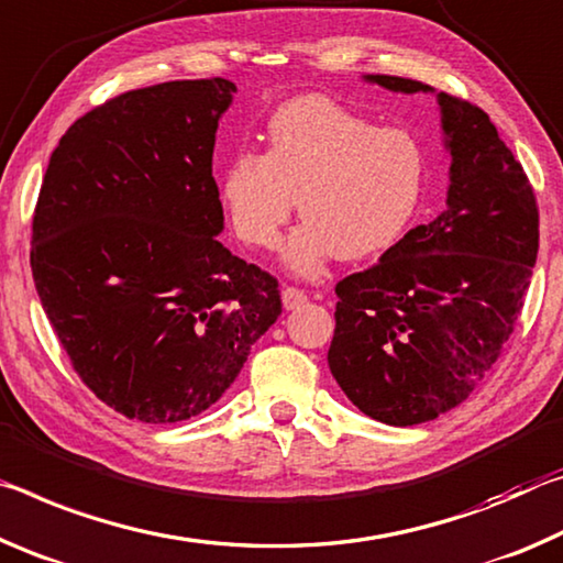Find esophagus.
Listing matches in <instances>:
<instances>
[{"label":"esophagus","mask_w":563,"mask_h":563,"mask_svg":"<svg viewBox=\"0 0 563 563\" xmlns=\"http://www.w3.org/2000/svg\"><path fill=\"white\" fill-rule=\"evenodd\" d=\"M282 301H284V309H299L301 303H307V294L297 287H287L282 291Z\"/></svg>","instance_id":"obj_1"}]
</instances>
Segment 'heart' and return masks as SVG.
<instances>
[{"instance_id": "obj_1", "label": "heart", "mask_w": 563, "mask_h": 563, "mask_svg": "<svg viewBox=\"0 0 563 563\" xmlns=\"http://www.w3.org/2000/svg\"><path fill=\"white\" fill-rule=\"evenodd\" d=\"M427 152L401 126H376L336 99L307 95L266 122V152L242 150L221 172L219 195L234 234L274 249L294 209L303 224L284 260L314 276L329 260H366L407 234L427 187Z\"/></svg>"}]
</instances>
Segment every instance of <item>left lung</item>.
<instances>
[{
  "label": "left lung",
  "instance_id": "left-lung-1",
  "mask_svg": "<svg viewBox=\"0 0 563 563\" xmlns=\"http://www.w3.org/2000/svg\"><path fill=\"white\" fill-rule=\"evenodd\" d=\"M391 91L421 81L366 74ZM451 152L446 209L336 284L329 368L366 417L413 427L489 374L527 299L539 252L533 189L484 109L437 95Z\"/></svg>",
  "mask_w": 563,
  "mask_h": 563
}]
</instances>
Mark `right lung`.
<instances>
[{"label": "right lung", "instance_id": "add662e5", "mask_svg": "<svg viewBox=\"0 0 563 563\" xmlns=\"http://www.w3.org/2000/svg\"><path fill=\"white\" fill-rule=\"evenodd\" d=\"M229 79L124 91L52 152L32 221V276L74 372L144 423L209 409L282 314L279 282L219 242L211 177Z\"/></svg>", "mask_w": 563, "mask_h": 563}]
</instances>
